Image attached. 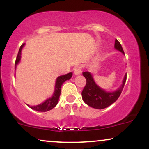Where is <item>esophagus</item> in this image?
<instances>
[{
  "instance_id": "34e87169",
  "label": "esophagus",
  "mask_w": 149,
  "mask_h": 149,
  "mask_svg": "<svg viewBox=\"0 0 149 149\" xmlns=\"http://www.w3.org/2000/svg\"><path fill=\"white\" fill-rule=\"evenodd\" d=\"M73 71H74V73L76 75L80 74L82 72V66L80 65H78V66H76L73 69Z\"/></svg>"
}]
</instances>
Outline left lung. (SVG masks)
Instances as JSON below:
<instances>
[{
  "mask_svg": "<svg viewBox=\"0 0 149 149\" xmlns=\"http://www.w3.org/2000/svg\"><path fill=\"white\" fill-rule=\"evenodd\" d=\"M115 48L125 54L121 44L117 39L115 40ZM83 75L86 79V85L82 91V98L85 104L97 109H105L113 104L118 99L127 79V75H125L123 84L118 90L115 92H108L97 86L94 81L91 73L85 71L83 73Z\"/></svg>",
  "mask_w": 149,
  "mask_h": 149,
  "instance_id": "1",
  "label": "left lung"
}]
</instances>
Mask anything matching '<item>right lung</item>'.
Wrapping results in <instances>:
<instances>
[{
  "label": "right lung",
  "mask_w": 149,
  "mask_h": 149,
  "mask_svg": "<svg viewBox=\"0 0 149 149\" xmlns=\"http://www.w3.org/2000/svg\"><path fill=\"white\" fill-rule=\"evenodd\" d=\"M24 43L22 44V45L20 46V48L19 49L17 56L16 58V61H15V69H16L17 65L18 63L19 62L20 59H21V51L22 47H24ZM72 73H67V74H65L63 75V76H60L58 77L55 83V90H54V94H53V96L51 97V98L47 99L45 102L39 104V105L33 106V107H30L29 105H28L29 107L31 109H33V110L40 112H45L52 109L58 103V101H59V96H60L61 94V85H62L63 83H64L66 80H69L70 78L72 77Z\"/></svg>",
  "instance_id": "obj_1"
}]
</instances>
